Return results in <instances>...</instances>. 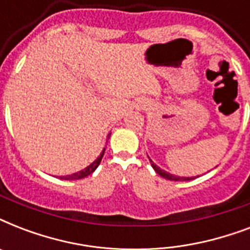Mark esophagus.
<instances>
[{
  "label": "esophagus",
  "mask_w": 250,
  "mask_h": 250,
  "mask_svg": "<svg viewBox=\"0 0 250 250\" xmlns=\"http://www.w3.org/2000/svg\"><path fill=\"white\" fill-rule=\"evenodd\" d=\"M145 106H146V104H145V102H143V105H141V107H145Z\"/></svg>",
  "instance_id": "34e87169"
}]
</instances>
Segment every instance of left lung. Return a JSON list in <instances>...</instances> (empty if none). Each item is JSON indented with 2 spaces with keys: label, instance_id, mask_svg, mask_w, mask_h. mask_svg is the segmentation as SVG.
I'll return each mask as SVG.
<instances>
[{
  "label": "left lung",
  "instance_id": "8db88e82",
  "mask_svg": "<svg viewBox=\"0 0 250 250\" xmlns=\"http://www.w3.org/2000/svg\"><path fill=\"white\" fill-rule=\"evenodd\" d=\"M149 161H150V165H152V167L154 168V171H156L157 174L160 175V176H162V178L167 179V180H174V182H183V180H190V179H194V178H186V176H175V175L170 174V172H167V171L162 170L161 167L157 166L154 162H153L150 158H149Z\"/></svg>",
  "mask_w": 250,
  "mask_h": 250
}]
</instances>
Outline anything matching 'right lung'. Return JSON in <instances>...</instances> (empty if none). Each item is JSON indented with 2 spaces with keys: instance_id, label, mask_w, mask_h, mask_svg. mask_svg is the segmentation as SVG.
<instances>
[{
  "instance_id": "obj_1",
  "label": "right lung",
  "mask_w": 250,
  "mask_h": 250,
  "mask_svg": "<svg viewBox=\"0 0 250 250\" xmlns=\"http://www.w3.org/2000/svg\"><path fill=\"white\" fill-rule=\"evenodd\" d=\"M107 136H110V135H107ZM104 153H105V149H104V150L101 152V154L97 157V160H94L93 162H92V164H90L88 167H85L84 170L78 171V172H74V174H71V175H66V176H61L60 179H63V180H78V179L85 178V176H88V175L92 174V172H93V171L97 168L98 165L101 164V160H102V157H104Z\"/></svg>"
}]
</instances>
